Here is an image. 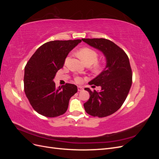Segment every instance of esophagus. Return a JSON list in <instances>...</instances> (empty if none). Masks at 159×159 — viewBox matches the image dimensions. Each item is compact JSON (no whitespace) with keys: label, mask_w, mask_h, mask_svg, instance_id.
<instances>
[{"label":"esophagus","mask_w":159,"mask_h":159,"mask_svg":"<svg viewBox=\"0 0 159 159\" xmlns=\"http://www.w3.org/2000/svg\"><path fill=\"white\" fill-rule=\"evenodd\" d=\"M84 89V88L81 87V86H78V91H81Z\"/></svg>","instance_id":"1"}]
</instances>
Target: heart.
I'll return each instance as SVG.
<instances>
[{"mask_svg":"<svg viewBox=\"0 0 159 159\" xmlns=\"http://www.w3.org/2000/svg\"><path fill=\"white\" fill-rule=\"evenodd\" d=\"M77 55L84 62L87 64H92L94 63V68L95 69H99L101 67V64L98 63V62H95L98 60V52L93 49L89 47H84L79 50L78 52H77ZM70 57H67L66 60H65V63L66 64L67 62L69 61ZM75 80L78 82H80V81H82V79L80 77H75Z\"/></svg>","mask_w":159,"mask_h":159,"instance_id":"heart-1","label":"heart"}]
</instances>
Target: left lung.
<instances>
[{"mask_svg": "<svg viewBox=\"0 0 159 159\" xmlns=\"http://www.w3.org/2000/svg\"><path fill=\"white\" fill-rule=\"evenodd\" d=\"M84 42L103 52L105 68L90 81L101 86L100 91L86 88L90 98L84 104L85 111L93 117H104L116 112L125 101L132 84V70L126 53L114 42L105 38H83ZM92 87H95L93 85Z\"/></svg>", "mask_w": 159, "mask_h": 159, "instance_id": "obj_1", "label": "left lung"}]
</instances>
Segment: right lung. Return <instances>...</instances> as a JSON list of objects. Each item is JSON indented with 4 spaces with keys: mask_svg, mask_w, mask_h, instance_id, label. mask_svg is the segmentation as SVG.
Here are the masks:
<instances>
[{
    "mask_svg": "<svg viewBox=\"0 0 159 159\" xmlns=\"http://www.w3.org/2000/svg\"><path fill=\"white\" fill-rule=\"evenodd\" d=\"M81 42L78 39L46 42L27 62L24 76L25 91L37 113L56 117L68 109L70 99L78 91V88L74 84H66L56 88L53 80L63 67L69 52Z\"/></svg>",
    "mask_w": 159,
    "mask_h": 159,
    "instance_id": "1",
    "label": "right lung"
}]
</instances>
